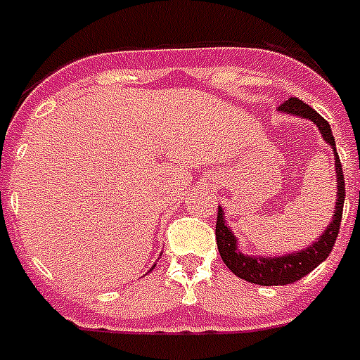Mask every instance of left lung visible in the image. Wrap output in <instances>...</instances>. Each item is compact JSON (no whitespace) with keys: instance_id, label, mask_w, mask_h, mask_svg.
<instances>
[{"instance_id":"left-lung-1","label":"left lung","mask_w":360,"mask_h":360,"mask_svg":"<svg viewBox=\"0 0 360 360\" xmlns=\"http://www.w3.org/2000/svg\"><path fill=\"white\" fill-rule=\"evenodd\" d=\"M279 112L297 116V118L311 120L316 125L320 134L323 136L327 146H331L335 153V172H337V201H335V214L329 226L326 227L320 238L312 242L311 246L303 248L300 251L292 253H283L277 257H264V255H248L242 253L238 248V238L235 233L227 226L224 209L218 207V220H216V244L220 251L221 261L226 262L236 277H240L244 281L255 283L262 286H279L288 285V283L300 281L303 276L311 274L318 264L326 261L331 253L335 240H337L338 229H340L342 209H344V198H346V188H344V172H342L340 159H338L337 146H335V136L331 133V125L316 112V110L303 103L302 99L290 98L288 101L277 107Z\"/></svg>"}]
</instances>
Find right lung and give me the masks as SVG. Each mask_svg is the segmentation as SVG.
Masks as SVG:
<instances>
[{"label": "right lung", "mask_w": 360, "mask_h": 360, "mask_svg": "<svg viewBox=\"0 0 360 360\" xmlns=\"http://www.w3.org/2000/svg\"><path fill=\"white\" fill-rule=\"evenodd\" d=\"M153 268H155V264H153Z\"/></svg>", "instance_id": "right-lung-1"}]
</instances>
